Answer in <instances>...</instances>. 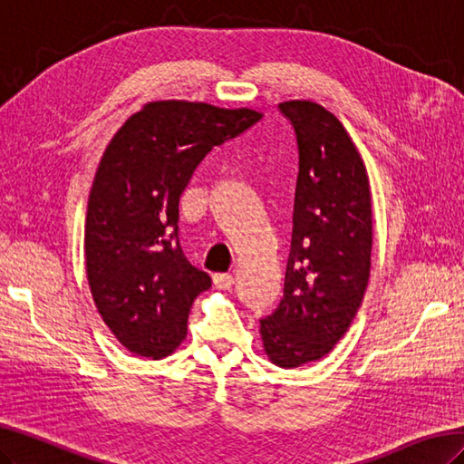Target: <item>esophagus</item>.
Segmentation results:
<instances>
[{"instance_id": "esophagus-1", "label": "esophagus", "mask_w": 464, "mask_h": 464, "mask_svg": "<svg viewBox=\"0 0 464 464\" xmlns=\"http://www.w3.org/2000/svg\"><path fill=\"white\" fill-rule=\"evenodd\" d=\"M212 281L218 289H228L234 284V277L230 274H214Z\"/></svg>"}]
</instances>
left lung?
<instances>
[{
  "label": "left lung",
  "mask_w": 464,
  "mask_h": 464,
  "mask_svg": "<svg viewBox=\"0 0 464 464\" xmlns=\"http://www.w3.org/2000/svg\"><path fill=\"white\" fill-rule=\"evenodd\" d=\"M295 131L299 175L284 299L259 321L266 354L299 368L348 331L370 277L372 202L362 157L334 114L309 100L279 104Z\"/></svg>",
  "instance_id": "1"
}]
</instances>
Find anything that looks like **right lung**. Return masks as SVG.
Segmentation results:
<instances>
[{
	"label": "right lung",
	"mask_w": 464,
	"mask_h": 464,
	"mask_svg": "<svg viewBox=\"0 0 464 464\" xmlns=\"http://www.w3.org/2000/svg\"><path fill=\"white\" fill-rule=\"evenodd\" d=\"M262 118L205 102H150L106 147L90 190L84 256L94 303L130 353L163 358L187 336L210 276L179 244V198L198 163Z\"/></svg>",
	"instance_id": "obj_1"
}]
</instances>
